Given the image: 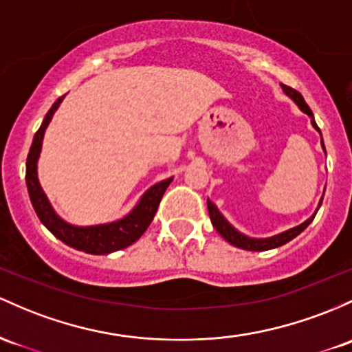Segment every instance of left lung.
<instances>
[{
	"label": "left lung",
	"mask_w": 352,
	"mask_h": 352,
	"mask_svg": "<svg viewBox=\"0 0 352 352\" xmlns=\"http://www.w3.org/2000/svg\"><path fill=\"white\" fill-rule=\"evenodd\" d=\"M280 87H283L284 94L287 95L289 98H291L292 102H294L296 105L304 111V113L311 117L312 126H314V129L320 133V129L318 126V123L314 122V115H312L311 108H309L306 105V102H304L302 95H300L297 90H294V88L287 87V85H284V83H280ZM320 142H322V137H320ZM322 148H324V144H322ZM324 152H326V148H324ZM322 197H324V194H322ZM320 204H322V199H320L319 207H320ZM319 207H318V210H319ZM207 208H208V215H210L212 226L215 227V230H217V232L222 235V237L226 239V241L229 242V244L239 247V249L254 250V252H261V250L276 249V247H280V245L287 244L289 241H292V239L297 237V235L302 232V230L306 229L309 223H311L312 220H314L316 214H318V210H316L314 215H312L311 219H307L306 222H302V223H300V226L292 227V229L285 230V232H280V234H277V235H272V237H265V239H254V237H247V235L239 232L237 229H234V227L230 226V223L227 222L226 219H223V215L220 214L219 208L215 207V204L212 202V200H208V199H207Z\"/></svg>",
	"instance_id": "left-lung-1"
}]
</instances>
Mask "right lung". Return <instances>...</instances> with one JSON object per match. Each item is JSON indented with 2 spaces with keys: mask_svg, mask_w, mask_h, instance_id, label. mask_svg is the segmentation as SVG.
Returning a JSON list of instances; mask_svg holds the SVG:
<instances>
[{
  "mask_svg": "<svg viewBox=\"0 0 352 352\" xmlns=\"http://www.w3.org/2000/svg\"><path fill=\"white\" fill-rule=\"evenodd\" d=\"M65 95L60 96L53 107L50 108L48 113L45 115L43 123L34 133L33 144L30 146L28 158H26V187H28L30 200H32L34 212H36L38 219L43 223L46 229L50 230L56 239H60L63 244L76 250H83L87 254H95V256H103V254L115 252V250L126 249L137 242L138 239L144 235L148 229L150 222L153 220L158 204H160L162 197L165 190L173 180L170 177L167 180H162L148 188L144 195L138 199L137 206H135L125 217L113 220L108 223H98V226H72L67 220H63L60 215L53 210L52 204L48 202V197L45 195L43 188L38 182V158L41 152V142H43V135L48 123L52 122V117L63 102Z\"/></svg>",
  "mask_w": 352,
  "mask_h": 352,
  "instance_id": "right-lung-1",
  "label": "right lung"
}]
</instances>
